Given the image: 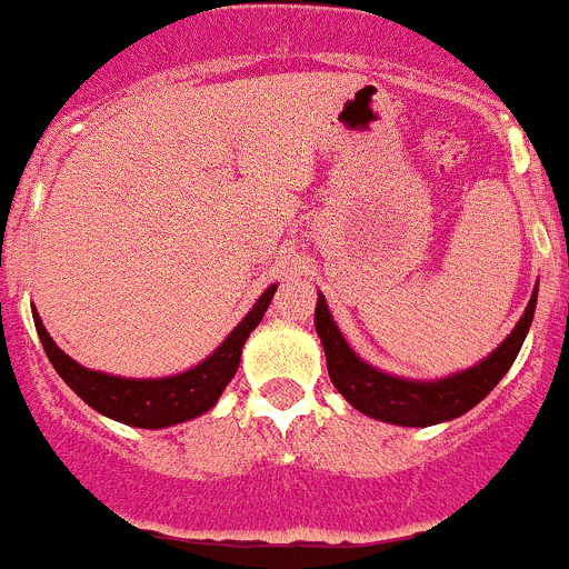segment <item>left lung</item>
Here are the masks:
<instances>
[{
	"instance_id": "obj_1",
	"label": "left lung",
	"mask_w": 569,
	"mask_h": 569,
	"mask_svg": "<svg viewBox=\"0 0 569 569\" xmlns=\"http://www.w3.org/2000/svg\"><path fill=\"white\" fill-rule=\"evenodd\" d=\"M533 309H537V290H533L531 301H528L526 312L517 320L511 335L487 359H481L473 368L435 381L403 379V376L385 373V370L359 359L346 342L342 331L337 329L323 292H318L315 329L323 342L331 385L353 409H359L368 418L385 420V423L423 429V426L446 423V420L470 412L478 401H483L495 390V385L503 379L506 370L520 353L522 340L531 329Z\"/></svg>"
}]
</instances>
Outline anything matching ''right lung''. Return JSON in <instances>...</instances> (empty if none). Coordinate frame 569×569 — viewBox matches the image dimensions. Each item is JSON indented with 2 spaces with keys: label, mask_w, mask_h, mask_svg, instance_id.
Wrapping results in <instances>:
<instances>
[{
  "label": "right lung",
  "mask_w": 569,
  "mask_h": 569,
  "mask_svg": "<svg viewBox=\"0 0 569 569\" xmlns=\"http://www.w3.org/2000/svg\"><path fill=\"white\" fill-rule=\"evenodd\" d=\"M273 292H277V284H271L257 298L251 312L234 326L232 335L210 357L201 359L196 368L184 370V373L162 376V379H123V376L82 368L69 353L60 351L58 342L43 329V320L38 318V312H32V318H36L38 337H41L49 362L88 407H93L104 418L118 420V423L134 426V429H166V426L199 418L216 407L221 392L238 373L246 340L266 315Z\"/></svg>",
  "instance_id": "right-lung-1"
}]
</instances>
